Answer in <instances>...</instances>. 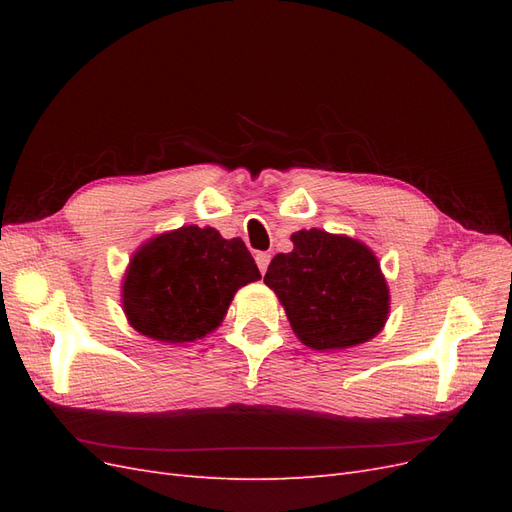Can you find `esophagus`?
<instances>
[{
  "mask_svg": "<svg viewBox=\"0 0 512 512\" xmlns=\"http://www.w3.org/2000/svg\"><path fill=\"white\" fill-rule=\"evenodd\" d=\"M269 262H271V254H267V252H258L256 254V265H258L260 273H267Z\"/></svg>",
  "mask_w": 512,
  "mask_h": 512,
  "instance_id": "1",
  "label": "esophagus"
}]
</instances>
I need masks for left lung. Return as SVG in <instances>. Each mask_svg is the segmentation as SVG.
Here are the masks:
<instances>
[{"label": "left lung", "instance_id": "8db88e82", "mask_svg": "<svg viewBox=\"0 0 512 512\" xmlns=\"http://www.w3.org/2000/svg\"><path fill=\"white\" fill-rule=\"evenodd\" d=\"M290 241L292 252L271 260L265 284L299 342L331 352L374 339L389 320L391 292L371 247L320 228L292 232Z\"/></svg>", "mask_w": 512, "mask_h": 512}]
</instances>
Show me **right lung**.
<instances>
[{"label": "right lung", "mask_w": 512, "mask_h": 512, "mask_svg": "<svg viewBox=\"0 0 512 512\" xmlns=\"http://www.w3.org/2000/svg\"><path fill=\"white\" fill-rule=\"evenodd\" d=\"M260 271L241 239L196 224L160 232L132 254L121 280L128 324L160 344H188L220 327Z\"/></svg>", "instance_id": "add662e5"}]
</instances>
